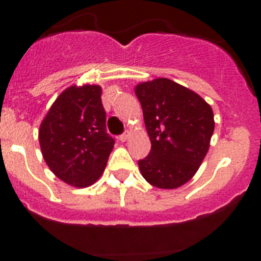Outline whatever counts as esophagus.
Segmentation results:
<instances>
[{"instance_id": "34e87169", "label": "esophagus", "mask_w": 261, "mask_h": 261, "mask_svg": "<svg viewBox=\"0 0 261 261\" xmlns=\"http://www.w3.org/2000/svg\"><path fill=\"white\" fill-rule=\"evenodd\" d=\"M128 138H129V132H128V130H126V132H124L123 135L120 136L119 140H120V141H121V142H125V141H128Z\"/></svg>"}]
</instances>
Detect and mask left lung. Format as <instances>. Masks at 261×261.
<instances>
[{"instance_id":"left-lung-1","label":"left lung","mask_w":261,"mask_h":261,"mask_svg":"<svg viewBox=\"0 0 261 261\" xmlns=\"http://www.w3.org/2000/svg\"><path fill=\"white\" fill-rule=\"evenodd\" d=\"M151 150L138 161L147 183L174 190L190 181L211 146L214 115L211 106L192 90L168 78L138 84Z\"/></svg>"}]
</instances>
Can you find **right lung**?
<instances>
[{
	"label": "right lung",
	"instance_id": "add662e5",
	"mask_svg": "<svg viewBox=\"0 0 261 261\" xmlns=\"http://www.w3.org/2000/svg\"><path fill=\"white\" fill-rule=\"evenodd\" d=\"M102 87H68L57 96L39 129L43 158L69 186L85 188L105 171L115 140L106 132Z\"/></svg>",
	"mask_w": 261,
	"mask_h": 261
}]
</instances>
